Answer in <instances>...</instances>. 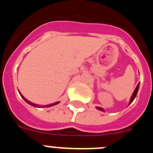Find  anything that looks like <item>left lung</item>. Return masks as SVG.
<instances>
[{
    "mask_svg": "<svg viewBox=\"0 0 153 153\" xmlns=\"http://www.w3.org/2000/svg\"><path fill=\"white\" fill-rule=\"evenodd\" d=\"M139 87H140V84L137 85L136 90H134V92H133V93H132V97H131L130 102H129V103H131V102H132V101L134 100V99L136 98V94H137V93H138V90H139ZM97 109H100V110H102V111H103V109H102V108H100V107H97Z\"/></svg>",
    "mask_w": 153,
    "mask_h": 153,
    "instance_id": "8db88e82",
    "label": "left lung"
}]
</instances>
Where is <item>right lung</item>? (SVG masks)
<instances>
[{"label":"right lung","mask_w":153,"mask_h":153,"mask_svg":"<svg viewBox=\"0 0 153 153\" xmlns=\"http://www.w3.org/2000/svg\"><path fill=\"white\" fill-rule=\"evenodd\" d=\"M21 97H23V99H24V100L26 101L27 102H28V103L29 104H30V105H32V106H36V105H35V104H33V103H32V102H29V101L28 100H27L26 99L24 98V97H23L22 95H21ZM59 103V102H54V103H52V104H50V105H47V106H44V107H51V106H54V105H56V104H58Z\"/></svg>","instance_id":"right-lung-1"}]
</instances>
